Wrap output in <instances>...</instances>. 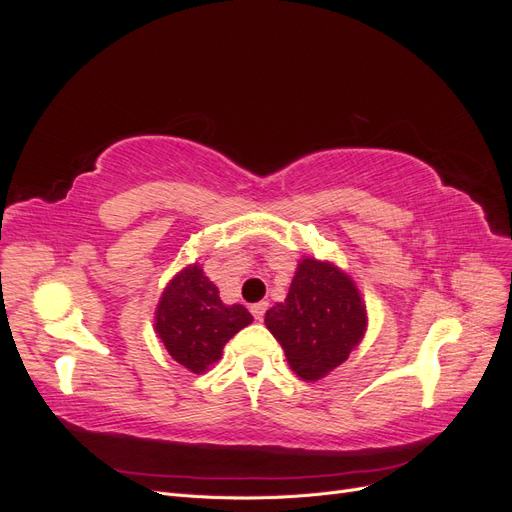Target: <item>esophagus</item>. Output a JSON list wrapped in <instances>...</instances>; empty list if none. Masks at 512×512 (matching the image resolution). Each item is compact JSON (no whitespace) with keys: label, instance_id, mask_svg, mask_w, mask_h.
<instances>
[{"label":"esophagus","instance_id":"1","mask_svg":"<svg viewBox=\"0 0 512 512\" xmlns=\"http://www.w3.org/2000/svg\"><path fill=\"white\" fill-rule=\"evenodd\" d=\"M267 307H269L267 301H260V303H254V305L250 307V312H252V316H254L256 320H262V318H265V314H267Z\"/></svg>","mask_w":512,"mask_h":512}]
</instances>
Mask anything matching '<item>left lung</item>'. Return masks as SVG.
Here are the masks:
<instances>
[{
  "mask_svg": "<svg viewBox=\"0 0 512 512\" xmlns=\"http://www.w3.org/2000/svg\"><path fill=\"white\" fill-rule=\"evenodd\" d=\"M265 324L282 344L294 374L316 382L361 344L367 309L348 273L331 262L305 256L294 271L284 303L269 309Z\"/></svg>",
  "mask_w": 512,
  "mask_h": 512,
  "instance_id": "1",
  "label": "left lung"
}]
</instances>
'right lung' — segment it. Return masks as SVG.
<instances>
[{
	"instance_id": "add662e5",
	"label": "right lung",
	"mask_w": 512,
	"mask_h": 512,
	"mask_svg": "<svg viewBox=\"0 0 512 512\" xmlns=\"http://www.w3.org/2000/svg\"><path fill=\"white\" fill-rule=\"evenodd\" d=\"M252 320L243 305H224L218 286L200 265H190L164 288L156 309V333L179 365L203 374L220 361L228 339Z\"/></svg>"
}]
</instances>
